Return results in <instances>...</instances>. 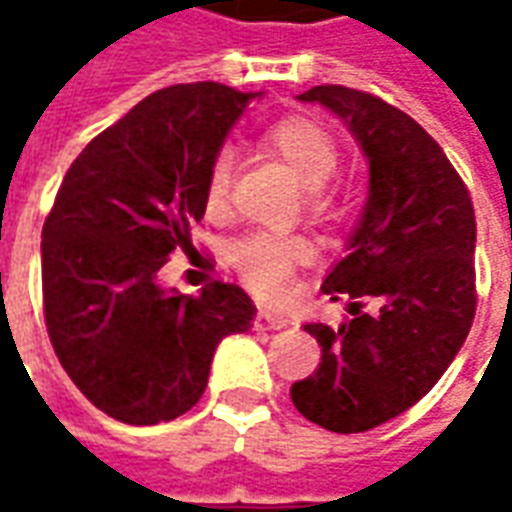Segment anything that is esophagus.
<instances>
[{
	"mask_svg": "<svg viewBox=\"0 0 512 512\" xmlns=\"http://www.w3.org/2000/svg\"><path fill=\"white\" fill-rule=\"evenodd\" d=\"M282 326H288V318H282V315H271L266 310L255 315V329H282Z\"/></svg>",
	"mask_w": 512,
	"mask_h": 512,
	"instance_id": "esophagus-1",
	"label": "esophagus"
}]
</instances>
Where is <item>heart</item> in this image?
Listing matches in <instances>:
<instances>
[{
	"label": "heart",
	"instance_id": "b5f03b06",
	"mask_svg": "<svg viewBox=\"0 0 512 512\" xmlns=\"http://www.w3.org/2000/svg\"><path fill=\"white\" fill-rule=\"evenodd\" d=\"M266 145L279 161L288 164L290 172L307 189H312L315 211H326L332 200L321 189L340 169V147L334 136L310 117H285L277 126L268 128ZM230 180H233V156L222 150L213 158L208 172V186H205L208 208H222L230 191ZM307 260H310V246L293 235L252 233L230 246V263L238 271V277L244 279V285L255 296L268 301L288 296L293 271Z\"/></svg>",
	"mask_w": 512,
	"mask_h": 512
}]
</instances>
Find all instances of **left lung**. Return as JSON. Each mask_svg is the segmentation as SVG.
Here are the masks:
<instances>
[{
    "label": "left lung",
    "mask_w": 512,
    "mask_h": 512,
    "mask_svg": "<svg viewBox=\"0 0 512 512\" xmlns=\"http://www.w3.org/2000/svg\"><path fill=\"white\" fill-rule=\"evenodd\" d=\"M343 120L370 167L348 255L323 279L348 296L337 326L307 323L321 365L290 386L299 414L334 433H362L428 395L472 329V197L439 142L392 104L343 84L299 95ZM370 298L376 311H362Z\"/></svg>",
    "instance_id": "obj_1"
}]
</instances>
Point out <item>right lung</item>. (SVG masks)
I'll use <instances>...</instances> for the list:
<instances>
[{"mask_svg":"<svg viewBox=\"0 0 512 512\" xmlns=\"http://www.w3.org/2000/svg\"><path fill=\"white\" fill-rule=\"evenodd\" d=\"M260 93L172 84L98 134L73 161L43 224V315L54 354L82 395L126 425L186 414L208 386L216 345L246 332L244 288L200 296L161 288L191 246L224 139Z\"/></svg>","mask_w":512,"mask_h":512,"instance_id":"add662e5","label":"right lung"}]
</instances>
